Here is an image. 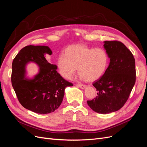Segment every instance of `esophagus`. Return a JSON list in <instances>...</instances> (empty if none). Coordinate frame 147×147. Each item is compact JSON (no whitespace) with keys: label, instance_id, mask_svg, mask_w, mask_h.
<instances>
[{"label":"esophagus","instance_id":"obj_1","mask_svg":"<svg viewBox=\"0 0 147 147\" xmlns=\"http://www.w3.org/2000/svg\"><path fill=\"white\" fill-rule=\"evenodd\" d=\"M77 86L80 88L81 89H84L86 86V85H84V84H77Z\"/></svg>","mask_w":147,"mask_h":147}]
</instances>
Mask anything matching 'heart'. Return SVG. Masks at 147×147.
Returning a JSON list of instances; mask_svg holds the SVG:
<instances>
[{"label": "heart", "mask_w": 147, "mask_h": 147, "mask_svg": "<svg viewBox=\"0 0 147 147\" xmlns=\"http://www.w3.org/2000/svg\"><path fill=\"white\" fill-rule=\"evenodd\" d=\"M109 55L102 48H93L83 45H73L67 48L64 55H60L57 66L60 75L70 80L76 72L86 82H94L104 74L109 65Z\"/></svg>", "instance_id": "1"}]
</instances>
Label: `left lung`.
Returning a JSON list of instances; mask_svg holds the SVG:
<instances>
[{
	"label": "left lung",
	"mask_w": 147,
	"mask_h": 147,
	"mask_svg": "<svg viewBox=\"0 0 147 147\" xmlns=\"http://www.w3.org/2000/svg\"><path fill=\"white\" fill-rule=\"evenodd\" d=\"M104 43L109 65L102 77L93 83L97 96L87 103L94 112L107 114L119 110L126 103L136 83V66L132 53L123 43Z\"/></svg>",
	"instance_id": "8db88e82"
}]
</instances>
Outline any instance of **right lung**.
<instances>
[{
	"mask_svg": "<svg viewBox=\"0 0 147 147\" xmlns=\"http://www.w3.org/2000/svg\"><path fill=\"white\" fill-rule=\"evenodd\" d=\"M48 46L28 45L20 51L12 63L11 83L20 104L38 114H48L59 108L65 89L73 84L61 76L56 64L48 63L45 55H52ZM32 62L39 67L37 74L27 77V65Z\"/></svg>",
	"mask_w": 147,
	"mask_h": 147,
	"instance_id": "add662e5",
	"label": "right lung"
}]
</instances>
